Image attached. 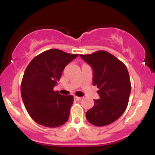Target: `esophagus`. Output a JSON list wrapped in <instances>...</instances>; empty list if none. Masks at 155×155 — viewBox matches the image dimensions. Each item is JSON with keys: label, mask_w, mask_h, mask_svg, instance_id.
Here are the masks:
<instances>
[{"label": "esophagus", "mask_w": 155, "mask_h": 155, "mask_svg": "<svg viewBox=\"0 0 155 155\" xmlns=\"http://www.w3.org/2000/svg\"><path fill=\"white\" fill-rule=\"evenodd\" d=\"M74 98L76 99V100H77V101H80L81 99H82V97H77V96H76V97H74Z\"/></svg>", "instance_id": "1"}]
</instances>
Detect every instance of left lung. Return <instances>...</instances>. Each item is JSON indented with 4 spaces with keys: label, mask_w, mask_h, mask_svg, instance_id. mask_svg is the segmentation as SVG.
<instances>
[{
    "label": "left lung",
    "mask_w": 155,
    "mask_h": 155,
    "mask_svg": "<svg viewBox=\"0 0 155 155\" xmlns=\"http://www.w3.org/2000/svg\"><path fill=\"white\" fill-rule=\"evenodd\" d=\"M93 70V85L100 98L86 112L88 122L97 127L109 125L121 117L128 105L131 82L127 67L108 52L98 51L91 54H79Z\"/></svg>",
    "instance_id": "obj_1"
}]
</instances>
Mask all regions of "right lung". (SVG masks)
I'll list each match as a JSON object with an SVG mask.
<instances>
[{"mask_svg": "<svg viewBox=\"0 0 155 155\" xmlns=\"http://www.w3.org/2000/svg\"><path fill=\"white\" fill-rule=\"evenodd\" d=\"M78 54L50 49L36 56L25 69L21 83V96L27 112L37 124L58 127L69 119L73 95L54 91L66 66Z\"/></svg>", "mask_w": 155, "mask_h": 155, "instance_id": "add662e5", "label": "right lung"}]
</instances>
